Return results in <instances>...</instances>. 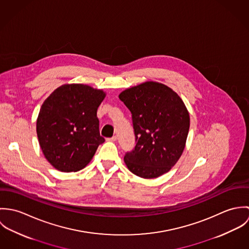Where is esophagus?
Returning a JSON list of instances; mask_svg holds the SVG:
<instances>
[{"mask_svg": "<svg viewBox=\"0 0 249 249\" xmlns=\"http://www.w3.org/2000/svg\"><path fill=\"white\" fill-rule=\"evenodd\" d=\"M107 141H109V142H115V141H117V136H113V137H111V138H108Z\"/></svg>", "mask_w": 249, "mask_h": 249, "instance_id": "esophagus-1", "label": "esophagus"}]
</instances>
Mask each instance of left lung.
Returning <instances> with one entry per match:
<instances>
[{
    "mask_svg": "<svg viewBox=\"0 0 249 249\" xmlns=\"http://www.w3.org/2000/svg\"><path fill=\"white\" fill-rule=\"evenodd\" d=\"M131 114L135 148L124 158L127 169L151 179L168 173L185 148L190 115L181 98L170 87L145 81L119 95Z\"/></svg>",
    "mask_w": 249,
    "mask_h": 249,
    "instance_id": "1",
    "label": "left lung"
}]
</instances>
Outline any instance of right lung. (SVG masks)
<instances>
[{
  "instance_id": "right-lung-1",
  "label": "right lung",
  "mask_w": 249,
  "mask_h": 249,
  "mask_svg": "<svg viewBox=\"0 0 249 249\" xmlns=\"http://www.w3.org/2000/svg\"><path fill=\"white\" fill-rule=\"evenodd\" d=\"M106 96L103 90L71 83L59 86L44 101L36 132L45 158L54 169L64 173L82 170L105 142L97 111Z\"/></svg>"
}]
</instances>
